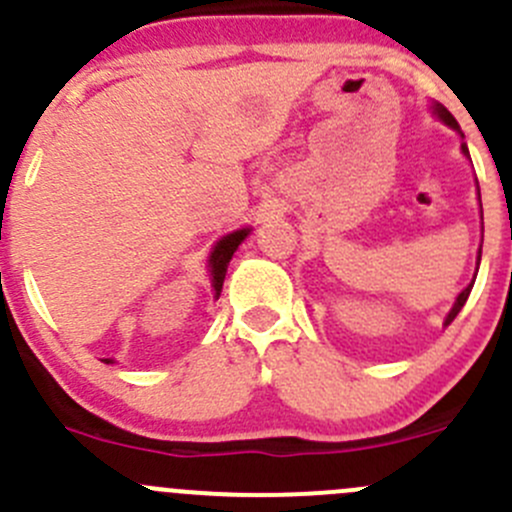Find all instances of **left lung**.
<instances>
[{"label":"left lung","instance_id":"obj_1","mask_svg":"<svg viewBox=\"0 0 512 512\" xmlns=\"http://www.w3.org/2000/svg\"><path fill=\"white\" fill-rule=\"evenodd\" d=\"M431 116L436 118V121H441L443 126L451 128V131H456L458 136H461V141H463V131H461V126H458V121H456V118L451 116V111H448V108H443L441 103H431ZM461 151H463V156H466L468 160H471V153H468V146H466V143H461ZM478 205H480V190H478ZM480 220H483V205H480ZM480 250H483V245L478 247V255H476V275H478V267H480ZM476 275H473L471 285H468V287L463 289V292L458 294V297H456V302H453L451 312H448V314H446V319H443V327H448V324H451L453 319H456V314L461 312V309H463V304H466L468 294H471V289H473V282H476Z\"/></svg>","mask_w":512,"mask_h":512}]
</instances>
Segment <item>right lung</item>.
<instances>
[{"instance_id": "right-lung-1", "label": "right lung", "mask_w": 512, "mask_h": 512, "mask_svg": "<svg viewBox=\"0 0 512 512\" xmlns=\"http://www.w3.org/2000/svg\"><path fill=\"white\" fill-rule=\"evenodd\" d=\"M252 227H237V230L227 232V235L220 237L213 247H210L208 255V272H210V287H213V297L218 299L220 292H223V282H225V272L227 265H230L232 255L237 252V247L245 242V237L250 235ZM106 364H113V359H101Z\"/></svg>"}]
</instances>
